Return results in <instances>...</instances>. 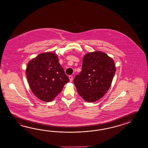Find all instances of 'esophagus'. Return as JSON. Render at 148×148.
<instances>
[{
  "mask_svg": "<svg viewBox=\"0 0 148 148\" xmlns=\"http://www.w3.org/2000/svg\"><path fill=\"white\" fill-rule=\"evenodd\" d=\"M69 79H70V82H72V80H73V77L72 76H69Z\"/></svg>",
  "mask_w": 148,
  "mask_h": 148,
  "instance_id": "esophagus-1",
  "label": "esophagus"
}]
</instances>
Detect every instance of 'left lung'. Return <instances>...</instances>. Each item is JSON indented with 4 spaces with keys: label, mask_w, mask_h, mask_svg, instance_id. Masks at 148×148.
<instances>
[{
    "label": "left lung",
    "mask_w": 148,
    "mask_h": 148,
    "mask_svg": "<svg viewBox=\"0 0 148 148\" xmlns=\"http://www.w3.org/2000/svg\"><path fill=\"white\" fill-rule=\"evenodd\" d=\"M115 72L113 60L106 53L96 51L85 55L82 70L73 83L84 100L95 102L109 90Z\"/></svg>",
    "instance_id": "left-lung-1"
}]
</instances>
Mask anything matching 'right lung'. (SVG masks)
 Wrapping results in <instances>:
<instances>
[{"instance_id": "right-lung-1", "label": "right lung", "mask_w": 148, "mask_h": 148, "mask_svg": "<svg viewBox=\"0 0 148 148\" xmlns=\"http://www.w3.org/2000/svg\"><path fill=\"white\" fill-rule=\"evenodd\" d=\"M26 73L34 95L46 102L52 101L69 82L58 62V57L51 52L39 54L31 60Z\"/></svg>"}]
</instances>
